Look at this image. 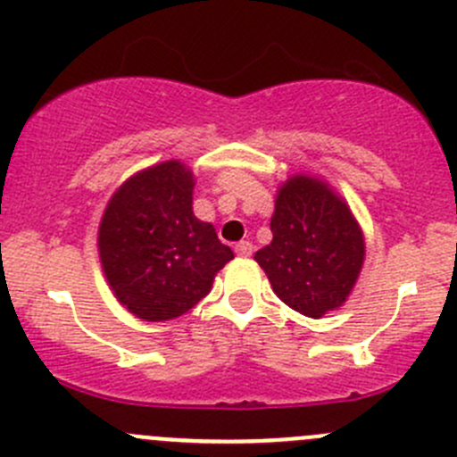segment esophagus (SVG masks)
I'll use <instances>...</instances> for the list:
<instances>
[{"label": "esophagus", "mask_w": 457, "mask_h": 457, "mask_svg": "<svg viewBox=\"0 0 457 457\" xmlns=\"http://www.w3.org/2000/svg\"><path fill=\"white\" fill-rule=\"evenodd\" d=\"M234 250H237L238 256H250L252 252H254V245H252L250 241H238Z\"/></svg>", "instance_id": "1"}]
</instances>
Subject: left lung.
<instances>
[{"label":"left lung","mask_w":457,"mask_h":457,"mask_svg":"<svg viewBox=\"0 0 457 457\" xmlns=\"http://www.w3.org/2000/svg\"><path fill=\"white\" fill-rule=\"evenodd\" d=\"M270 229L272 243L254 259L274 295L312 319L339 308L364 263V237L346 203L321 180L292 176L278 189Z\"/></svg>","instance_id":"left-lung-1"}]
</instances>
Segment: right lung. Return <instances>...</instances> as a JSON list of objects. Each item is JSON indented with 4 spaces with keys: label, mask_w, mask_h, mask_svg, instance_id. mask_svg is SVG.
Wrapping results in <instances>:
<instances>
[{
    "label": "right lung",
    "mask_w": 457,
    "mask_h": 457,
    "mask_svg": "<svg viewBox=\"0 0 457 457\" xmlns=\"http://www.w3.org/2000/svg\"><path fill=\"white\" fill-rule=\"evenodd\" d=\"M194 176L167 161L131 176L106 205L97 234L111 290L129 312L167 321L212 290L232 250L192 212Z\"/></svg>",
    "instance_id": "obj_1"
}]
</instances>
